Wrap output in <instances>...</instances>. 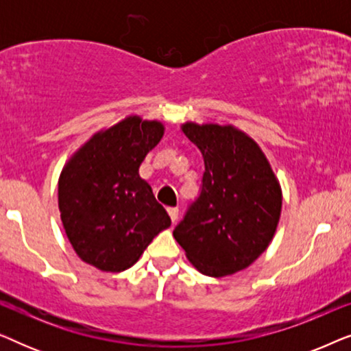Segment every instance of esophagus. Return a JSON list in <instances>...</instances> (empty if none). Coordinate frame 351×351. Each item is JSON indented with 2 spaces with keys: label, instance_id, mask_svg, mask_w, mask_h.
<instances>
[{
  "label": "esophagus",
  "instance_id": "esophagus-1",
  "mask_svg": "<svg viewBox=\"0 0 351 351\" xmlns=\"http://www.w3.org/2000/svg\"><path fill=\"white\" fill-rule=\"evenodd\" d=\"M167 213H169V215H171L172 223H176L177 222V217H179V209H177V208H169V209H167Z\"/></svg>",
  "mask_w": 351,
  "mask_h": 351
}]
</instances>
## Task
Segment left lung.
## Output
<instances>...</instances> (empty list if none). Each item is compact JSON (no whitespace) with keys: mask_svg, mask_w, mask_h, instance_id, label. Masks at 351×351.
<instances>
[{"mask_svg":"<svg viewBox=\"0 0 351 351\" xmlns=\"http://www.w3.org/2000/svg\"><path fill=\"white\" fill-rule=\"evenodd\" d=\"M204 160L198 199L174 228L193 267L222 278L244 270L268 247L280 222L281 185L252 137L227 124L180 126Z\"/></svg>","mask_w":351,"mask_h":351,"instance_id":"1","label":"left lung"}]
</instances>
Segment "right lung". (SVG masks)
I'll use <instances>...</instances> for the list:
<instances>
[{"mask_svg":"<svg viewBox=\"0 0 351 351\" xmlns=\"http://www.w3.org/2000/svg\"><path fill=\"white\" fill-rule=\"evenodd\" d=\"M165 134L161 121L137 114L95 132L59 177V210L81 261L102 271H124L153 238L171 227L166 209L138 167Z\"/></svg>","mask_w":351,"mask_h":351,"instance_id":"right-lung-1","label":"right lung"}]
</instances>
